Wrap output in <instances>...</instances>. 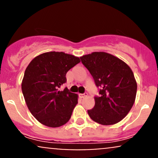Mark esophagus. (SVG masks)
I'll return each mask as SVG.
<instances>
[{
  "label": "esophagus",
  "mask_w": 158,
  "mask_h": 158,
  "mask_svg": "<svg viewBox=\"0 0 158 158\" xmlns=\"http://www.w3.org/2000/svg\"><path fill=\"white\" fill-rule=\"evenodd\" d=\"M79 97L81 98V99H83V98H85V97H86L87 96H88V94H79Z\"/></svg>",
  "instance_id": "1"
}]
</instances>
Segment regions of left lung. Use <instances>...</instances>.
<instances>
[{"instance_id": "8db88e82", "label": "left lung", "mask_w": 158, "mask_h": 158, "mask_svg": "<svg viewBox=\"0 0 158 158\" xmlns=\"http://www.w3.org/2000/svg\"><path fill=\"white\" fill-rule=\"evenodd\" d=\"M95 84L100 88L95 106L88 110L94 122L103 126L119 123L135 103L137 85L130 67L119 58L106 52H93L80 57Z\"/></svg>"}]
</instances>
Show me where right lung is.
<instances>
[{
  "instance_id": "add662e5",
  "label": "right lung",
  "mask_w": 158,
  "mask_h": 158,
  "mask_svg": "<svg viewBox=\"0 0 158 158\" xmlns=\"http://www.w3.org/2000/svg\"><path fill=\"white\" fill-rule=\"evenodd\" d=\"M79 62L77 56L51 51L37 56L27 67L21 90L27 108L41 124L57 128L70 119L78 95L59 88L66 82L67 72Z\"/></svg>"
}]
</instances>
